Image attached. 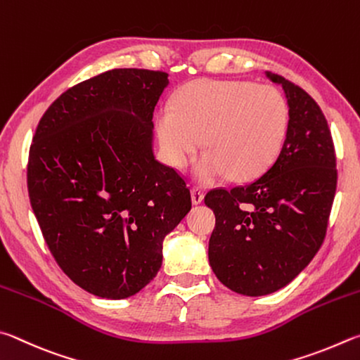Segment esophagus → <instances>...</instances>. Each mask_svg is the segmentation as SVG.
<instances>
[{
  "label": "esophagus",
  "mask_w": 360,
  "mask_h": 360,
  "mask_svg": "<svg viewBox=\"0 0 360 360\" xmlns=\"http://www.w3.org/2000/svg\"><path fill=\"white\" fill-rule=\"evenodd\" d=\"M191 200H193L194 205H198V204L202 202V200H204V191L200 190V188L194 186L193 190H191Z\"/></svg>",
  "instance_id": "34e87169"
}]
</instances>
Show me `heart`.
<instances>
[{"mask_svg": "<svg viewBox=\"0 0 360 360\" xmlns=\"http://www.w3.org/2000/svg\"><path fill=\"white\" fill-rule=\"evenodd\" d=\"M286 128L288 104L275 86L237 80L193 82L156 115L158 141L170 166L184 167L204 137L209 150L193 166L200 184L226 175L259 176L278 155Z\"/></svg>", "mask_w": 360, "mask_h": 360, "instance_id": "1", "label": "heart"}]
</instances>
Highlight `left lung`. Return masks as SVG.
Wrapping results in <instances>:
<instances>
[{"mask_svg": "<svg viewBox=\"0 0 360 360\" xmlns=\"http://www.w3.org/2000/svg\"><path fill=\"white\" fill-rule=\"evenodd\" d=\"M289 122L278 156L253 184L207 193L217 224L209 261L231 291L250 297L291 283L318 253L337 190V160L327 120L314 99L281 75Z\"/></svg>", "mask_w": 360, "mask_h": 360, "instance_id": "left-lung-1", "label": "left lung"}]
</instances>
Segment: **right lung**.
<instances>
[{
    "label": "right lung",
    "mask_w": 360,
    "mask_h": 360,
    "mask_svg": "<svg viewBox=\"0 0 360 360\" xmlns=\"http://www.w3.org/2000/svg\"><path fill=\"white\" fill-rule=\"evenodd\" d=\"M166 72L112 69L69 88L36 128L28 194L44 240L86 292L126 299L155 278L162 242L191 210L185 180L155 160Z\"/></svg>",
    "instance_id": "add662e5"
}]
</instances>
